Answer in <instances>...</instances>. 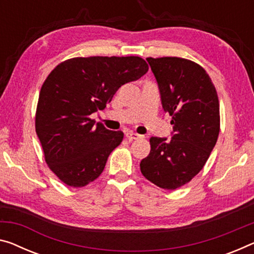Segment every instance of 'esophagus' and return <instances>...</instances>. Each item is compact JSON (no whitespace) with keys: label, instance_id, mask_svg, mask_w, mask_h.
<instances>
[{"label":"esophagus","instance_id":"obj_1","mask_svg":"<svg viewBox=\"0 0 254 254\" xmlns=\"http://www.w3.org/2000/svg\"><path fill=\"white\" fill-rule=\"evenodd\" d=\"M126 137H127L128 139H129V140H134V139H140V138H143L144 136L137 134V132L128 131V132H126Z\"/></svg>","mask_w":254,"mask_h":254}]
</instances>
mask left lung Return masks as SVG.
Returning <instances> with one entry per match:
<instances>
[{"label":"left lung","mask_w":254,"mask_h":254,"mask_svg":"<svg viewBox=\"0 0 254 254\" xmlns=\"http://www.w3.org/2000/svg\"><path fill=\"white\" fill-rule=\"evenodd\" d=\"M158 81L163 110L171 116V139L151 137L139 163L147 181L176 190L192 181L208 161L220 130L219 100L205 70L177 57L147 58Z\"/></svg>","instance_id":"obj_1"}]
</instances>
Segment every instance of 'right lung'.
<instances>
[{
	"instance_id": "obj_1",
	"label": "right lung",
	"mask_w": 254,
	"mask_h": 254,
	"mask_svg": "<svg viewBox=\"0 0 254 254\" xmlns=\"http://www.w3.org/2000/svg\"><path fill=\"white\" fill-rule=\"evenodd\" d=\"M147 70L139 57L72 58L46 77L35 128L45 161L62 183L84 187L102 174L124 132L95 125L91 115L103 110L119 87L137 80Z\"/></svg>"
}]
</instances>
